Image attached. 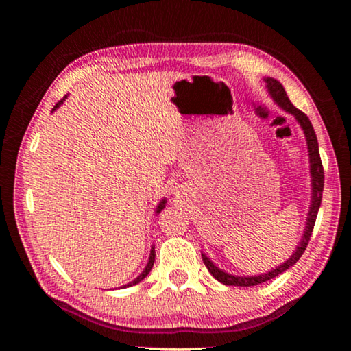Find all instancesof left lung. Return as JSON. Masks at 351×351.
Returning a JSON list of instances; mask_svg holds the SVG:
<instances>
[{
	"instance_id": "8db88e82",
	"label": "left lung",
	"mask_w": 351,
	"mask_h": 351,
	"mask_svg": "<svg viewBox=\"0 0 351 351\" xmlns=\"http://www.w3.org/2000/svg\"><path fill=\"white\" fill-rule=\"evenodd\" d=\"M267 84V90L270 94V97L273 99L278 107L281 110H285L286 113L292 114L295 118V121L300 124L302 131H304L305 141H306V148H308V160H310V176H311V203L308 208V214H306V222H305V228H304V234H302L299 244H297L295 251L292 252V256L287 258L286 262H282L281 265H278L276 268H271L270 271L262 273V275H254V276H238V275H232V273L223 271L222 268H219L215 263L210 261V258L206 256V254H201L203 257L204 265L208 267V270L210 275H213L215 280L222 282L225 286H257L262 285L268 280H273L278 275H281L282 271H286L287 268H291L292 265H295L297 261L302 257V254L305 252L306 244L310 241L311 232H313L315 222H316V215H318L319 206H321V198H323V189H324V171H323V165H321V158H319V148H318V138H316L315 129L311 126V121L308 117L304 112H300L299 108H295L294 105L291 104L289 97L286 95V90L282 88V84L280 81H276L275 78H263Z\"/></svg>"
}]
</instances>
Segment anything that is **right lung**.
<instances>
[{
	"mask_svg": "<svg viewBox=\"0 0 351 351\" xmlns=\"http://www.w3.org/2000/svg\"><path fill=\"white\" fill-rule=\"evenodd\" d=\"M65 99H66V95H65V97H64V99H62V100H60V102H57V104H56V107H54V108H52V112H54V110H56V108H59V107H60V105H62V104H64V100H65ZM166 203H167V201H166V198H162V199L160 201V204H158V206H156V209H155V214H160V213H161V210L166 208ZM153 263H155V246H152V251H150V257H148V262H147V265H145V268H143V271L141 273V275H138V276L136 278V280H134V281H131V282H128V285H124L123 287H129V286H134V285H137V282H141V281L143 280V278H147V275H148V273H150V271H152V267H153Z\"/></svg>",
	"mask_w": 351,
	"mask_h": 351,
	"instance_id": "obj_1",
	"label": "right lung"
}]
</instances>
